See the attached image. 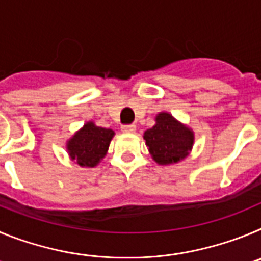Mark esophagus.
<instances>
[{
  "instance_id": "1",
  "label": "esophagus",
  "mask_w": 261,
  "mask_h": 261,
  "mask_svg": "<svg viewBox=\"0 0 261 261\" xmlns=\"http://www.w3.org/2000/svg\"><path fill=\"white\" fill-rule=\"evenodd\" d=\"M121 130L124 133H135L136 132V125L135 124H125L121 126Z\"/></svg>"
}]
</instances>
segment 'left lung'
<instances>
[{
    "label": "left lung",
    "mask_w": 261,
    "mask_h": 261,
    "mask_svg": "<svg viewBox=\"0 0 261 261\" xmlns=\"http://www.w3.org/2000/svg\"><path fill=\"white\" fill-rule=\"evenodd\" d=\"M155 121V125L144 135L154 161L159 165H171L186 158L192 149V130L177 123L167 112L158 114Z\"/></svg>",
    "instance_id": "left-lung-1"
}]
</instances>
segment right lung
Listing matches in <instances>:
<instances>
[{"label": "right lung", "instance_id": "1", "mask_svg": "<svg viewBox=\"0 0 261 261\" xmlns=\"http://www.w3.org/2000/svg\"><path fill=\"white\" fill-rule=\"evenodd\" d=\"M114 135V130L90 121L69 140V155L82 167H94L106 155Z\"/></svg>", "mask_w": 261, "mask_h": 261}]
</instances>
